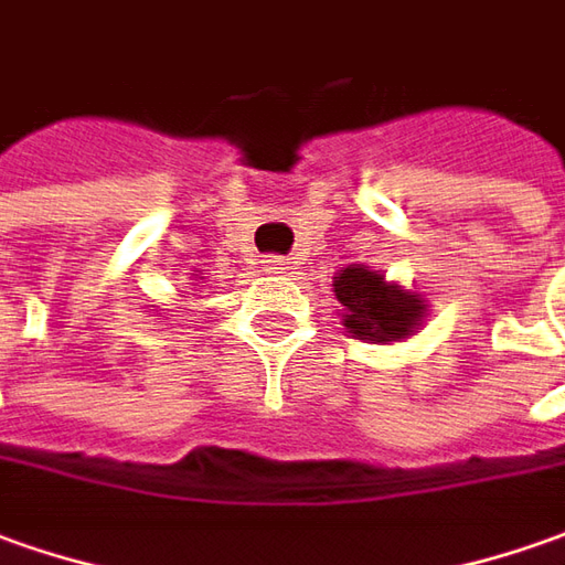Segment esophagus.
Listing matches in <instances>:
<instances>
[{
	"mask_svg": "<svg viewBox=\"0 0 565 565\" xmlns=\"http://www.w3.org/2000/svg\"><path fill=\"white\" fill-rule=\"evenodd\" d=\"M263 263H266L268 271H284V268H287V259H284V256H268Z\"/></svg>",
	"mask_w": 565,
	"mask_h": 565,
	"instance_id": "1",
	"label": "esophagus"
}]
</instances>
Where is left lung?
<instances>
[{
	"instance_id": "1",
	"label": "left lung",
	"mask_w": 565,
	"mask_h": 565,
	"mask_svg": "<svg viewBox=\"0 0 565 565\" xmlns=\"http://www.w3.org/2000/svg\"><path fill=\"white\" fill-rule=\"evenodd\" d=\"M333 297L343 306V328L364 343H398L424 328L429 302L420 290L386 281L383 271L347 266L333 278Z\"/></svg>"
}]
</instances>
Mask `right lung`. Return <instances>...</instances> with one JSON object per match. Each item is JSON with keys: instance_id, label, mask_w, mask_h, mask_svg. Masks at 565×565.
Listing matches in <instances>:
<instances>
[{"instance_id": "obj_1", "label": "right lung", "mask_w": 565, "mask_h": 565, "mask_svg": "<svg viewBox=\"0 0 565 565\" xmlns=\"http://www.w3.org/2000/svg\"><path fill=\"white\" fill-rule=\"evenodd\" d=\"M194 278H198V275H194Z\"/></svg>"}]
</instances>
